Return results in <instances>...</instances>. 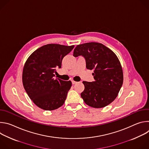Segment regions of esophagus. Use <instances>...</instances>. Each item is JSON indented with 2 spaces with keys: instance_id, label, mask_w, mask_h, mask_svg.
I'll return each mask as SVG.
<instances>
[{
  "instance_id": "obj_1",
  "label": "esophagus",
  "mask_w": 149,
  "mask_h": 149,
  "mask_svg": "<svg viewBox=\"0 0 149 149\" xmlns=\"http://www.w3.org/2000/svg\"><path fill=\"white\" fill-rule=\"evenodd\" d=\"M76 83H77V82H76V81H74V80L72 81V84H75Z\"/></svg>"
}]
</instances>
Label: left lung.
<instances>
[{"mask_svg":"<svg viewBox=\"0 0 149 149\" xmlns=\"http://www.w3.org/2000/svg\"><path fill=\"white\" fill-rule=\"evenodd\" d=\"M75 57L82 55L86 68L94 70V81H83L84 90L81 96L86 104L94 108H102L117 97L123 82V72L117 55L109 48L97 42L77 45Z\"/></svg>","mask_w":149,"mask_h":149,"instance_id":"1","label":"left lung"}]
</instances>
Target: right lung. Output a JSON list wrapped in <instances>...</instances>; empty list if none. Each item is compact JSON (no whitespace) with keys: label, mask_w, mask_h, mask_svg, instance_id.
<instances>
[{"label":"right lung","mask_w":149,"mask_h":149,"mask_svg":"<svg viewBox=\"0 0 149 149\" xmlns=\"http://www.w3.org/2000/svg\"><path fill=\"white\" fill-rule=\"evenodd\" d=\"M74 48L47 44L35 51L26 60L22 73L24 87L38 107L51 111L64 103L72 82L55 79V73L56 68H61L63 58Z\"/></svg>","instance_id":"1"}]
</instances>
